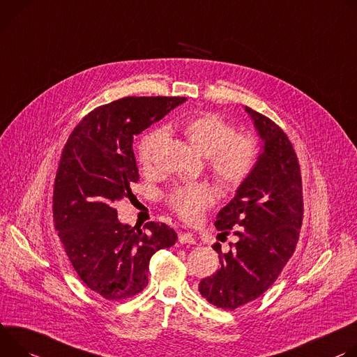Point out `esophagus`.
Segmentation results:
<instances>
[{"mask_svg":"<svg viewBox=\"0 0 357 357\" xmlns=\"http://www.w3.org/2000/svg\"><path fill=\"white\" fill-rule=\"evenodd\" d=\"M178 243H180V244H194L195 240H194V236H192L191 234H188V232H180V234H178Z\"/></svg>","mask_w":357,"mask_h":357,"instance_id":"34e87169","label":"esophagus"}]
</instances>
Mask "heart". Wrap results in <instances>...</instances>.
<instances>
[{"label": "heart", "instance_id": "1", "mask_svg": "<svg viewBox=\"0 0 357 357\" xmlns=\"http://www.w3.org/2000/svg\"><path fill=\"white\" fill-rule=\"evenodd\" d=\"M178 129L197 151L207 155L210 172L225 190L240 188L252 174L259 155L255 137L236 133L235 128L217 113L190 116L178 123ZM162 139V130L147 132L140 139L137 162L143 170L151 169L154 151ZM214 199V191L207 183L191 181L174 187L167 195V203L183 221L195 222Z\"/></svg>", "mask_w": 357, "mask_h": 357}]
</instances>
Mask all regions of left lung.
<instances>
[{
	"label": "left lung",
	"mask_w": 357,
	"mask_h": 357,
	"mask_svg": "<svg viewBox=\"0 0 357 357\" xmlns=\"http://www.w3.org/2000/svg\"><path fill=\"white\" fill-rule=\"evenodd\" d=\"M262 139V153L250 178L218 213L221 234L238 236L221 252L220 269L200 281L210 303L234 310L259 298L294 255L303 220L301 167L285 132L269 117L245 106Z\"/></svg>",
	"instance_id": "obj_1"
}]
</instances>
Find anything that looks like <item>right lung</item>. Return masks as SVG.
<instances>
[{
	"label": "right lung",
	"mask_w": 357,
	"mask_h": 357,
	"mask_svg": "<svg viewBox=\"0 0 357 357\" xmlns=\"http://www.w3.org/2000/svg\"><path fill=\"white\" fill-rule=\"evenodd\" d=\"M185 100L128 96L102 105L76 125L62 150L52 197L55 229L79 278L107 301L142 292L153 254L177 241L163 222L150 221L143 229L122 224L114 204L130 199L139 181L133 136Z\"/></svg>",
	"instance_id": "add662e5"
}]
</instances>
